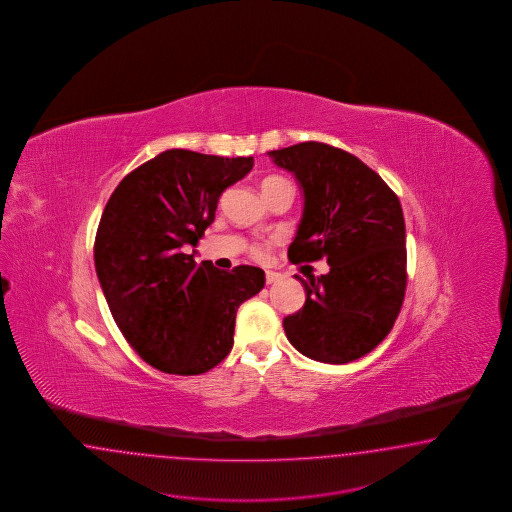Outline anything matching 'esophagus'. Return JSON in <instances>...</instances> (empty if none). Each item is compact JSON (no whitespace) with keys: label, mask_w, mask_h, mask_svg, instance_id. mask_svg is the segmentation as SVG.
Wrapping results in <instances>:
<instances>
[{"label":"esophagus","mask_w":512,"mask_h":512,"mask_svg":"<svg viewBox=\"0 0 512 512\" xmlns=\"http://www.w3.org/2000/svg\"><path fill=\"white\" fill-rule=\"evenodd\" d=\"M279 278H281V274H278V272H272V270H268V272L264 274V279H266V283H268V285H270V283H276Z\"/></svg>","instance_id":"esophagus-1"}]
</instances>
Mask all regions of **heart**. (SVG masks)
Here are the masks:
<instances>
[{
	"mask_svg": "<svg viewBox=\"0 0 512 512\" xmlns=\"http://www.w3.org/2000/svg\"><path fill=\"white\" fill-rule=\"evenodd\" d=\"M281 187H293V184H291L287 178L278 176V174H270V176H266L263 182H261L264 197L272 195L274 191H278ZM266 249H268V244H264V242H253V244H249V253H251V257H255V259L264 257Z\"/></svg>",
	"mask_w": 512,
	"mask_h": 512,
	"instance_id": "heart-1",
	"label": "heart"
}]
</instances>
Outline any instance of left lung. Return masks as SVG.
I'll return each instance as SVG.
<instances>
[{"mask_svg":"<svg viewBox=\"0 0 512 512\" xmlns=\"http://www.w3.org/2000/svg\"><path fill=\"white\" fill-rule=\"evenodd\" d=\"M304 187V217L291 263L326 259L330 272L306 281V302L283 319L306 357L345 364L368 355L392 330L407 287L405 221L385 180L341 148L300 142L270 152Z\"/></svg>","mask_w":512,"mask_h":512,"instance_id":"8db88e82","label":"left lung"}]
</instances>
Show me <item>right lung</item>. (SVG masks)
<instances>
[{
    "label": "right lung",
    "instance_id": "right-lung-1",
    "mask_svg": "<svg viewBox=\"0 0 512 512\" xmlns=\"http://www.w3.org/2000/svg\"><path fill=\"white\" fill-rule=\"evenodd\" d=\"M253 157L167 150L129 172L114 189L95 234V272L127 343L155 370L208 372L233 349L242 302L264 287V272L195 263L197 246L227 187Z\"/></svg>",
    "mask_w": 512,
    "mask_h": 512
}]
</instances>
